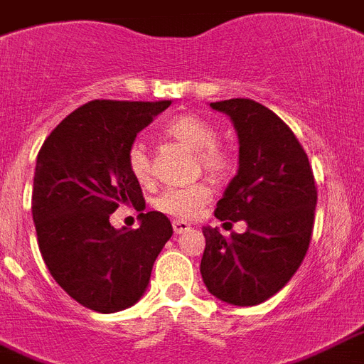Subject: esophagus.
Masks as SVG:
<instances>
[{"label":"esophagus","mask_w":364,"mask_h":364,"mask_svg":"<svg viewBox=\"0 0 364 364\" xmlns=\"http://www.w3.org/2000/svg\"><path fill=\"white\" fill-rule=\"evenodd\" d=\"M171 225H173V231H176V235H183V232H187L188 229H191V223L183 221V219H176Z\"/></svg>","instance_id":"34e87169"}]
</instances>
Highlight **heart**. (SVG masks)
Returning <instances> with one entry per match:
<instances>
[{
    "instance_id": "obj_1",
    "label": "heart",
    "mask_w": 364,
    "mask_h": 364,
    "mask_svg": "<svg viewBox=\"0 0 364 364\" xmlns=\"http://www.w3.org/2000/svg\"><path fill=\"white\" fill-rule=\"evenodd\" d=\"M164 135L196 152L202 170L206 171L208 176L219 179V177L227 176L231 170V160L227 156V152L215 145V129L198 116L181 114L171 118L164 126ZM127 164H129L132 176L141 185L151 183L152 164L149 149L143 143L132 145L127 152ZM210 198H212V191L204 183H194L187 187L166 188L164 193L156 196L154 208L168 213L171 218L188 219L200 212L210 202Z\"/></svg>"
}]
</instances>
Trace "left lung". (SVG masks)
Returning a JSON list of instances; mask_svg holds the SVG:
<instances>
[{
	"label": "left lung",
	"mask_w": 364,
	"mask_h": 364,
	"mask_svg": "<svg viewBox=\"0 0 364 364\" xmlns=\"http://www.w3.org/2000/svg\"><path fill=\"white\" fill-rule=\"evenodd\" d=\"M231 118L238 137V170L215 208L221 221H246L225 238L202 227L200 262L208 292L250 307L269 299L298 271L309 248L317 187L309 158L292 129L252 99L210 102Z\"/></svg>",
	"instance_id": "left-lung-1"
}]
</instances>
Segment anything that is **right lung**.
Returning a JSON list of instances; mask_svg holds the SVG:
<instances>
[{
    "mask_svg": "<svg viewBox=\"0 0 364 364\" xmlns=\"http://www.w3.org/2000/svg\"><path fill=\"white\" fill-rule=\"evenodd\" d=\"M170 105L91 101L66 116L38 152L32 218L41 257L57 284L97 313L137 304L173 235L160 212L139 213V229L110 225L118 206L145 204L127 152Z\"/></svg>",
    "mask_w": 364,
    "mask_h": 364,
    "instance_id": "1",
    "label": "right lung"
}]
</instances>
